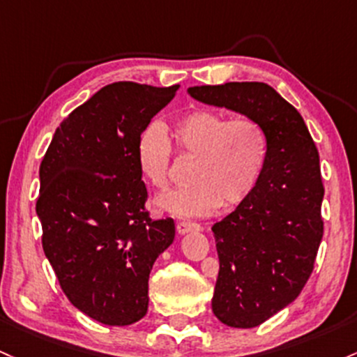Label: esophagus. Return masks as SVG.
Masks as SVG:
<instances>
[{
  "mask_svg": "<svg viewBox=\"0 0 357 357\" xmlns=\"http://www.w3.org/2000/svg\"><path fill=\"white\" fill-rule=\"evenodd\" d=\"M176 230H178V234L199 232V230H202V227H199V223H197V222L181 220V222H178V225H176Z\"/></svg>",
  "mask_w": 357,
  "mask_h": 357,
  "instance_id": "esophagus-1",
  "label": "esophagus"
}]
</instances>
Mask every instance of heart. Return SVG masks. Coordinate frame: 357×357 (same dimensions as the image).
Wrapping results in <instances>:
<instances>
[{"instance_id":"heart-1","label":"heart","mask_w":357,"mask_h":357,"mask_svg":"<svg viewBox=\"0 0 357 357\" xmlns=\"http://www.w3.org/2000/svg\"><path fill=\"white\" fill-rule=\"evenodd\" d=\"M178 154L193 159L191 185L160 197L159 210L181 217H205L218 206L232 208L250 197L268 159V135L257 121L232 119L198 109L172 127ZM137 162L144 178L158 190L169 186L171 142L166 128L151 121L137 140Z\"/></svg>"}]
</instances>
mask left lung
Masks as SVG:
<instances>
[{
    "label": "left lung",
    "mask_w": 357,
    "mask_h": 357,
    "mask_svg": "<svg viewBox=\"0 0 357 357\" xmlns=\"http://www.w3.org/2000/svg\"><path fill=\"white\" fill-rule=\"evenodd\" d=\"M188 93L249 116L268 135L257 186L211 227L220 261L211 310L229 327H257L288 307L313 271L324 236L319 151L298 109L269 84L193 86Z\"/></svg>",
    "instance_id": "8db88e82"
}]
</instances>
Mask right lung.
<instances>
[{
    "instance_id": "1",
    "label": "right lung",
    "mask_w": 357,
    "mask_h": 357,
    "mask_svg": "<svg viewBox=\"0 0 357 357\" xmlns=\"http://www.w3.org/2000/svg\"><path fill=\"white\" fill-rule=\"evenodd\" d=\"M179 86L119 81L57 127L40 164L42 248L77 310L130 325L149 307L152 264L174 241V220H154L137 140Z\"/></svg>"
}]
</instances>
